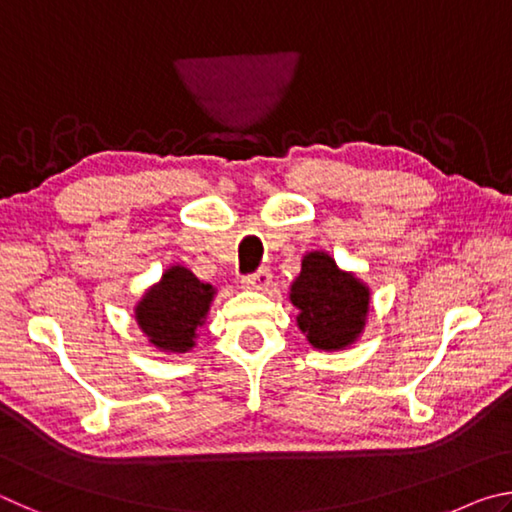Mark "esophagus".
<instances>
[{
	"label": "esophagus",
	"mask_w": 512,
	"mask_h": 512,
	"mask_svg": "<svg viewBox=\"0 0 512 512\" xmlns=\"http://www.w3.org/2000/svg\"><path fill=\"white\" fill-rule=\"evenodd\" d=\"M241 284H244V289L266 291V289H268V284H271V273H268L266 268H259L257 273L244 277V280H241Z\"/></svg>",
	"instance_id": "obj_1"
}]
</instances>
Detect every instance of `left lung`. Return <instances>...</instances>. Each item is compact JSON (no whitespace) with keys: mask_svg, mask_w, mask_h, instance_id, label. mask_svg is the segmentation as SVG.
Segmentation results:
<instances>
[{"mask_svg":"<svg viewBox=\"0 0 512 512\" xmlns=\"http://www.w3.org/2000/svg\"><path fill=\"white\" fill-rule=\"evenodd\" d=\"M298 327L318 350H343L359 339L370 309V289L357 275L341 271L323 250L302 257L291 284Z\"/></svg>","mask_w":512,"mask_h":512,"instance_id":"1","label":"left lung"}]
</instances>
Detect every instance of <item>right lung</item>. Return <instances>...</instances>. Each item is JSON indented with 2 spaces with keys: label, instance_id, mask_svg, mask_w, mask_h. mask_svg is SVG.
<instances>
[{
  "label": "right lung",
  "instance_id": "obj_1",
  "mask_svg": "<svg viewBox=\"0 0 512 512\" xmlns=\"http://www.w3.org/2000/svg\"><path fill=\"white\" fill-rule=\"evenodd\" d=\"M216 289L185 266H171L137 302L135 320L151 345L162 352H189L205 323Z\"/></svg>",
  "mask_w": 512,
  "mask_h": 512
}]
</instances>
